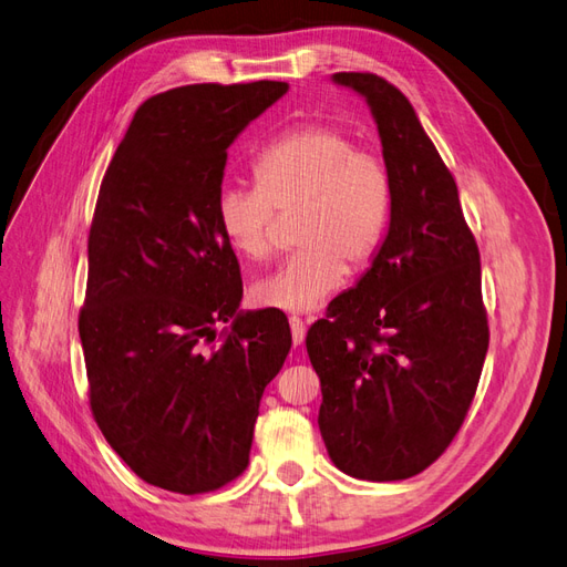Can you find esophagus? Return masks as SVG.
<instances>
[{
    "instance_id": "1",
    "label": "esophagus",
    "mask_w": 567,
    "mask_h": 567,
    "mask_svg": "<svg viewBox=\"0 0 567 567\" xmlns=\"http://www.w3.org/2000/svg\"><path fill=\"white\" fill-rule=\"evenodd\" d=\"M290 336H293V346H302L305 340V321L300 317H290Z\"/></svg>"
}]
</instances>
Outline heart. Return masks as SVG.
<instances>
[{
  "label": "heart",
  "mask_w": 567,
  "mask_h": 567,
  "mask_svg": "<svg viewBox=\"0 0 567 567\" xmlns=\"http://www.w3.org/2000/svg\"><path fill=\"white\" fill-rule=\"evenodd\" d=\"M255 186H225L215 215L227 244L248 260L274 252L271 229L298 213L296 250L252 286L260 305L312 312L348 277V262L367 267L383 248L392 215V177L375 151L357 148L333 125L305 123L284 132L252 161Z\"/></svg>",
  "instance_id": "b5f03b06"
}]
</instances>
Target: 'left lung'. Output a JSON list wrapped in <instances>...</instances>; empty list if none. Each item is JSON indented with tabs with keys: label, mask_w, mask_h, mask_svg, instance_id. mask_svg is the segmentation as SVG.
Returning a JSON list of instances; mask_svg holds the SVG:
<instances>
[{
	"label": "left lung",
	"mask_w": 567,
	"mask_h": 567,
	"mask_svg": "<svg viewBox=\"0 0 567 567\" xmlns=\"http://www.w3.org/2000/svg\"><path fill=\"white\" fill-rule=\"evenodd\" d=\"M331 80L362 96L392 177L383 248L307 331L319 431L352 477L404 480L450 447L489 346L480 252L458 188L409 99L373 73Z\"/></svg>",
	"instance_id": "8db88e82"
}]
</instances>
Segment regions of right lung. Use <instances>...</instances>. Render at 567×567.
<instances>
[{
	"mask_svg": "<svg viewBox=\"0 0 567 567\" xmlns=\"http://www.w3.org/2000/svg\"><path fill=\"white\" fill-rule=\"evenodd\" d=\"M286 92L260 80L153 96L101 182L80 312L90 404L153 487L203 494L241 475L290 350L284 312L238 310L241 271L215 215L227 148Z\"/></svg>",
	"mask_w": 567,
	"mask_h": 567,
	"instance_id": "add662e5",
	"label": "right lung"
}]
</instances>
